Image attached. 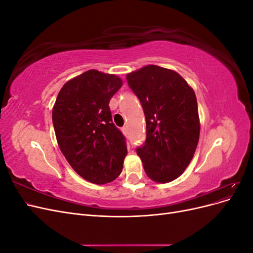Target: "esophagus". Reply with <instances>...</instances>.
Masks as SVG:
<instances>
[{"label":"esophagus","mask_w":253,"mask_h":253,"mask_svg":"<svg viewBox=\"0 0 253 253\" xmlns=\"http://www.w3.org/2000/svg\"><path fill=\"white\" fill-rule=\"evenodd\" d=\"M122 132H124V134H127V126H124L122 127Z\"/></svg>","instance_id":"1"}]
</instances>
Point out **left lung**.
<instances>
[{
  "instance_id": "1",
  "label": "left lung",
  "mask_w": 253,
  "mask_h": 253,
  "mask_svg": "<svg viewBox=\"0 0 253 253\" xmlns=\"http://www.w3.org/2000/svg\"><path fill=\"white\" fill-rule=\"evenodd\" d=\"M128 86L141 102L147 139L136 150L149 177L170 182L192 160L201 124L193 88L175 71L145 65L126 75Z\"/></svg>"
}]
</instances>
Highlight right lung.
<instances>
[{"label":"right lung","mask_w":253,"mask_h":253,"mask_svg":"<svg viewBox=\"0 0 253 253\" xmlns=\"http://www.w3.org/2000/svg\"><path fill=\"white\" fill-rule=\"evenodd\" d=\"M122 86L116 75L89 70L68 80L52 108L58 145L82 178L104 185L120 175L126 138L112 121L110 100Z\"/></svg>","instance_id":"add662e5"}]
</instances>
